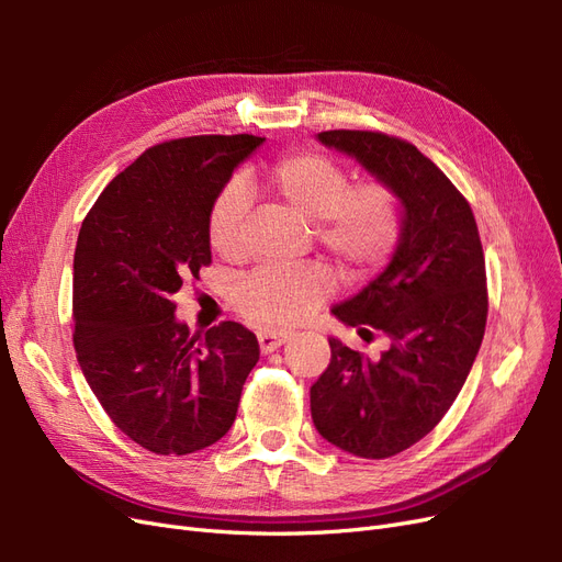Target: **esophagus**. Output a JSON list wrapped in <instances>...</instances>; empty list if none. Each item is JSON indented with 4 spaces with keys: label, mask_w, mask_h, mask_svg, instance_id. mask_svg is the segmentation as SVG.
<instances>
[{
    "label": "esophagus",
    "mask_w": 562,
    "mask_h": 562,
    "mask_svg": "<svg viewBox=\"0 0 562 562\" xmlns=\"http://www.w3.org/2000/svg\"><path fill=\"white\" fill-rule=\"evenodd\" d=\"M288 339H291V333H285V330H260L258 333V342H260V351L262 353H271V351H277L281 345H285Z\"/></svg>",
    "instance_id": "esophagus-1"
}]
</instances>
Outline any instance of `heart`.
I'll use <instances>...</instances> for the list:
<instances>
[{
	"mask_svg": "<svg viewBox=\"0 0 562 562\" xmlns=\"http://www.w3.org/2000/svg\"><path fill=\"white\" fill-rule=\"evenodd\" d=\"M267 190L279 203L316 225V239L349 274L366 277L394 255L403 215L396 194L382 182L353 184L347 171L316 151L279 159L267 171ZM248 201L241 182H229L213 203L209 220L211 246L223 258L244 252ZM326 267L255 269L234 285L232 302L260 326H288L310 316L335 291Z\"/></svg>",
	"mask_w": 562,
	"mask_h": 562,
	"instance_id": "b5f03b06",
	"label": "heart"
}]
</instances>
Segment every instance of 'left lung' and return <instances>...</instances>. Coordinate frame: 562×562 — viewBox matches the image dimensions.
Wrapping results in <instances>:
<instances>
[{
  "label": "left lung",
  "instance_id": "8db88e82",
  "mask_svg": "<svg viewBox=\"0 0 562 562\" xmlns=\"http://www.w3.org/2000/svg\"><path fill=\"white\" fill-rule=\"evenodd\" d=\"M316 138L386 184L403 215L389 265L330 310L359 335H386L389 349L372 361L328 337L330 366L310 391L314 427L328 443L384 459L427 436L469 378L487 321L483 246L467 199L415 145L375 131Z\"/></svg>",
  "mask_w": 562,
  "mask_h": 562
}]
</instances>
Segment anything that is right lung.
<instances>
[{
	"label": "right lung",
	"mask_w": 562,
	"mask_h": 562,
	"mask_svg": "<svg viewBox=\"0 0 562 562\" xmlns=\"http://www.w3.org/2000/svg\"><path fill=\"white\" fill-rule=\"evenodd\" d=\"M258 135H192L149 147L83 217L72 279L75 349L91 391L131 440L157 454L213 446L236 419L258 337L225 321L190 335L182 279L211 265L209 220Z\"/></svg>",
	"instance_id": "add662e5"
}]
</instances>
